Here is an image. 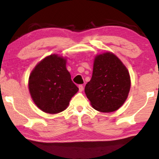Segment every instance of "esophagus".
I'll list each match as a JSON object with an SVG mask.
<instances>
[{
	"mask_svg": "<svg viewBox=\"0 0 159 159\" xmlns=\"http://www.w3.org/2000/svg\"><path fill=\"white\" fill-rule=\"evenodd\" d=\"M78 88H79V91L80 92H82L84 90V86L82 84H80L79 86H78Z\"/></svg>",
	"mask_w": 159,
	"mask_h": 159,
	"instance_id": "1",
	"label": "esophagus"
}]
</instances>
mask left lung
<instances>
[{
    "instance_id": "1",
    "label": "left lung",
    "mask_w": 159,
    "mask_h": 159,
    "mask_svg": "<svg viewBox=\"0 0 159 159\" xmlns=\"http://www.w3.org/2000/svg\"><path fill=\"white\" fill-rule=\"evenodd\" d=\"M130 75L120 60L110 52L95 57L90 81L84 92L93 108L113 112L125 102L130 90Z\"/></svg>"
}]
</instances>
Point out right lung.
<instances>
[{
  "label": "right lung",
  "mask_w": 159,
  "mask_h": 159,
  "mask_svg": "<svg viewBox=\"0 0 159 159\" xmlns=\"http://www.w3.org/2000/svg\"><path fill=\"white\" fill-rule=\"evenodd\" d=\"M66 61L52 54L40 61L29 77V90L36 106L48 114L64 111L78 87L66 68Z\"/></svg>",
  "instance_id": "1"
}]
</instances>
